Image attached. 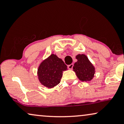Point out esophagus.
<instances>
[{"label": "esophagus", "mask_w": 124, "mask_h": 124, "mask_svg": "<svg viewBox=\"0 0 124 124\" xmlns=\"http://www.w3.org/2000/svg\"><path fill=\"white\" fill-rule=\"evenodd\" d=\"M73 66L74 65L73 64H70V65H68V66H67V67H68L69 69H70V70H72V67H73Z\"/></svg>", "instance_id": "34e87169"}]
</instances>
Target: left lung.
<instances>
[{"label": "left lung", "mask_w": 124, "mask_h": 124, "mask_svg": "<svg viewBox=\"0 0 124 124\" xmlns=\"http://www.w3.org/2000/svg\"><path fill=\"white\" fill-rule=\"evenodd\" d=\"M77 62L74 63L73 70L79 80L88 82L92 80L95 74V67L85 54L76 56Z\"/></svg>", "instance_id": "1"}]
</instances>
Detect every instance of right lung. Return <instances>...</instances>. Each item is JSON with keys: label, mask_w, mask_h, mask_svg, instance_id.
<instances>
[{"label": "right lung", "mask_w": 124, "mask_h": 124, "mask_svg": "<svg viewBox=\"0 0 124 124\" xmlns=\"http://www.w3.org/2000/svg\"><path fill=\"white\" fill-rule=\"evenodd\" d=\"M67 66L55 54H51L39 67L37 74L40 83L52 88L60 83L62 72L67 70Z\"/></svg>", "instance_id": "1"}]
</instances>
